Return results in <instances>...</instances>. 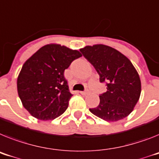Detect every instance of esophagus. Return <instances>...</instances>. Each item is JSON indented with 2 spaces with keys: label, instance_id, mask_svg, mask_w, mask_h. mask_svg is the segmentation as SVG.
Wrapping results in <instances>:
<instances>
[{
  "label": "esophagus",
  "instance_id": "obj_1",
  "mask_svg": "<svg viewBox=\"0 0 159 159\" xmlns=\"http://www.w3.org/2000/svg\"><path fill=\"white\" fill-rule=\"evenodd\" d=\"M89 93V92L88 90H85V91H83V92H80V94L84 95V96H86Z\"/></svg>",
  "mask_w": 159,
  "mask_h": 159
}]
</instances>
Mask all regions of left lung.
I'll list each match as a JSON object with an SVG mask.
<instances>
[{
    "mask_svg": "<svg viewBox=\"0 0 159 159\" xmlns=\"http://www.w3.org/2000/svg\"><path fill=\"white\" fill-rule=\"evenodd\" d=\"M95 67L107 91L100 95V104L89 108L107 121H117L131 113L141 94V80L129 59L105 45L87 46L80 50Z\"/></svg>",
    "mask_w": 159,
    "mask_h": 159,
    "instance_id": "8db88e82",
    "label": "left lung"
}]
</instances>
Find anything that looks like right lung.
<instances>
[{
  "mask_svg": "<svg viewBox=\"0 0 159 159\" xmlns=\"http://www.w3.org/2000/svg\"><path fill=\"white\" fill-rule=\"evenodd\" d=\"M81 56L78 51L50 44L41 47L23 64L17 78V93L32 116L53 120L65 112L73 95L64 70Z\"/></svg>",
  "mask_w": 159,
  "mask_h": 159,
  "instance_id": "right-lung-1",
  "label": "right lung"
}]
</instances>
